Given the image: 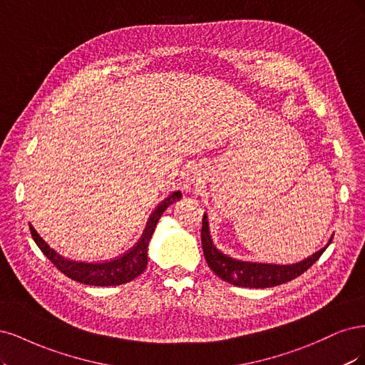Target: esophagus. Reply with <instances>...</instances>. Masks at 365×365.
Masks as SVG:
<instances>
[{
  "instance_id": "esophagus-1",
  "label": "esophagus",
  "mask_w": 365,
  "mask_h": 365,
  "mask_svg": "<svg viewBox=\"0 0 365 365\" xmlns=\"http://www.w3.org/2000/svg\"><path fill=\"white\" fill-rule=\"evenodd\" d=\"M197 186H198V183H197L195 179H190V180L186 182V190L187 191H195Z\"/></svg>"
}]
</instances>
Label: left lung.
I'll use <instances>...</instances> for the list:
<instances>
[{
    "label": "left lung",
    "mask_w": 365,
    "mask_h": 365,
    "mask_svg": "<svg viewBox=\"0 0 365 365\" xmlns=\"http://www.w3.org/2000/svg\"><path fill=\"white\" fill-rule=\"evenodd\" d=\"M332 238L334 235L329 238L323 249L308 257H304L303 261L296 264H268L244 261L237 259V257H233L230 255H226L225 252H221L218 249L212 241V237H210L207 214L203 215L202 245L209 268L212 269L220 279L229 282V284L235 287L242 288H272L299 277L323 255L329 244H331Z\"/></svg>",
    "instance_id": "8db88e82"
}]
</instances>
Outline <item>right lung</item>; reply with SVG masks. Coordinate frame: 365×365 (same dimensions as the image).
Listing matches in <instances>:
<instances>
[{
    "mask_svg": "<svg viewBox=\"0 0 365 365\" xmlns=\"http://www.w3.org/2000/svg\"><path fill=\"white\" fill-rule=\"evenodd\" d=\"M180 198H182L180 191L171 192L167 198H163L158 205V207L151 212L145 225V229L143 235H140L138 242L133 247H130L125 253L116 256L109 261L85 262V261L68 259V257L58 255L54 249H51V247L43 241V238L31 225H30V232L34 242L38 244L42 253L48 257L57 269H61V272L69 279L80 282V284L93 285V287L123 285V284H127V282L133 280L139 274H143V272L147 268L148 242L151 240V235L155 233L158 221L162 217V214L165 212V209Z\"/></svg>",
    "mask_w": 365,
    "mask_h": 365,
    "instance_id": "obj_1",
    "label": "right lung"
}]
</instances>
